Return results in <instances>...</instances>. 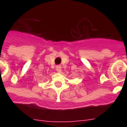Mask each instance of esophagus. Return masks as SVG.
Returning <instances> with one entry per match:
<instances>
[{"instance_id":"1","label":"esophagus","mask_w":127,"mask_h":127,"mask_svg":"<svg viewBox=\"0 0 127 127\" xmlns=\"http://www.w3.org/2000/svg\"><path fill=\"white\" fill-rule=\"evenodd\" d=\"M56 70H57V71L58 72H61V67H60V65H57V67H56Z\"/></svg>"}]
</instances>
